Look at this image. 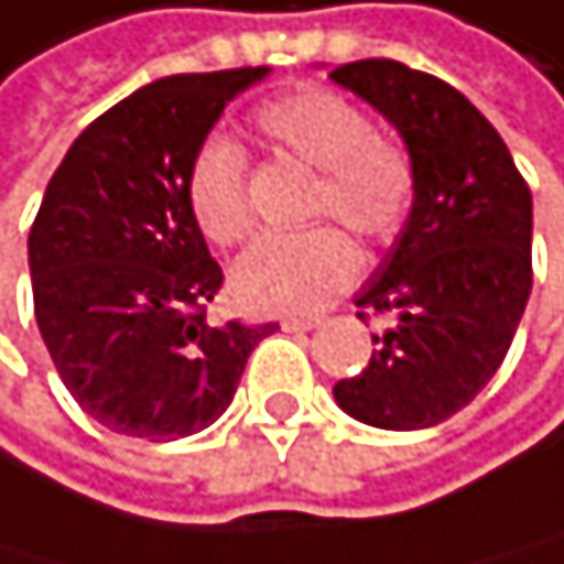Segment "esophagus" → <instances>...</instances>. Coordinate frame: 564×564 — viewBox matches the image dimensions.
<instances>
[{"mask_svg": "<svg viewBox=\"0 0 564 564\" xmlns=\"http://www.w3.org/2000/svg\"><path fill=\"white\" fill-rule=\"evenodd\" d=\"M280 329L284 333H312V329H319V319H284Z\"/></svg>", "mask_w": 564, "mask_h": 564, "instance_id": "obj_1", "label": "esophagus"}]
</instances>
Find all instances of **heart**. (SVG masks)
<instances>
[{"mask_svg":"<svg viewBox=\"0 0 564 564\" xmlns=\"http://www.w3.org/2000/svg\"><path fill=\"white\" fill-rule=\"evenodd\" d=\"M259 132L294 158L319 167L315 214H333L368 241L400 231L414 199L406 153L371 132L368 115L329 87H302L256 115ZM185 199L199 231L214 245H235L252 231L245 193V153L227 135H210L185 175ZM358 273V249L340 227L267 235L231 270L235 297L256 312H315Z\"/></svg>","mask_w":564,"mask_h":564,"instance_id":"obj_1","label":"heart"}]
</instances>
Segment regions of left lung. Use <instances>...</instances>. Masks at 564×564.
Wrapping results in <instances>:
<instances>
[{"label":"left lung","mask_w":564,"mask_h":564,"mask_svg":"<svg viewBox=\"0 0 564 564\" xmlns=\"http://www.w3.org/2000/svg\"><path fill=\"white\" fill-rule=\"evenodd\" d=\"M329 79L400 132L414 171L406 224L354 297L393 326L333 397L371 429H432L506 361L533 284V199L502 135L456 87L393 58L347 62Z\"/></svg>","instance_id":"left-lung-1"}]
</instances>
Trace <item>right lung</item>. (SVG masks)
Instances as JSON below:
<instances>
[{
	"label": "right lung",
	"instance_id": "right-lung-1",
	"mask_svg": "<svg viewBox=\"0 0 564 564\" xmlns=\"http://www.w3.org/2000/svg\"><path fill=\"white\" fill-rule=\"evenodd\" d=\"M267 66L164 76L76 135L26 238L34 315L73 400L108 432L175 442L227 411L276 323L206 319L220 267L185 175L227 101Z\"/></svg>",
	"mask_w": 564,
	"mask_h": 564
}]
</instances>
